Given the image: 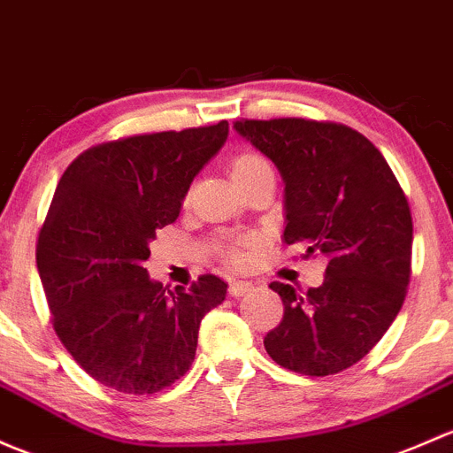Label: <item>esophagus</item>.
<instances>
[{
  "label": "esophagus",
  "mask_w": 453,
  "mask_h": 453,
  "mask_svg": "<svg viewBox=\"0 0 453 453\" xmlns=\"http://www.w3.org/2000/svg\"><path fill=\"white\" fill-rule=\"evenodd\" d=\"M230 297H242L245 293H250L251 284L245 282V280H232L230 282Z\"/></svg>",
  "instance_id": "esophagus-1"
}]
</instances>
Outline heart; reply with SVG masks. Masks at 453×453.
I'll return each instance as SVG.
<instances>
[{"label":"heart","instance_id":"1","mask_svg":"<svg viewBox=\"0 0 453 453\" xmlns=\"http://www.w3.org/2000/svg\"><path fill=\"white\" fill-rule=\"evenodd\" d=\"M265 166H269V163H266L265 158H260V156L241 154L232 160V178H234V182H241V180H247L254 173H258ZM251 245H254V239L232 241L230 247H227V258H230V263L241 265L242 260L247 258V250H250Z\"/></svg>","mask_w":453,"mask_h":453}]
</instances>
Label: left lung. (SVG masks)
Listing matches in <instances>:
<instances>
[{
	"mask_svg": "<svg viewBox=\"0 0 453 453\" xmlns=\"http://www.w3.org/2000/svg\"><path fill=\"white\" fill-rule=\"evenodd\" d=\"M284 182V241L327 258L319 288L271 282L284 317L265 349L284 369L332 375L365 358L402 311L412 217L384 156L363 134L306 119L236 121Z\"/></svg>",
	"mask_w": 453,
	"mask_h": 453,
	"instance_id": "8db88e82",
	"label": "left lung"
}]
</instances>
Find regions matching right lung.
<instances>
[{
    "label": "right lung",
    "mask_w": 453,
    "mask_h": 453,
    "mask_svg": "<svg viewBox=\"0 0 453 453\" xmlns=\"http://www.w3.org/2000/svg\"><path fill=\"white\" fill-rule=\"evenodd\" d=\"M227 132L219 121L104 142L80 154L56 187L38 234V275L56 334L104 387L130 395L171 387L195 360L203 314L226 299L217 275L166 293L142 263Z\"/></svg>",
    "instance_id": "right-lung-1"
}]
</instances>
